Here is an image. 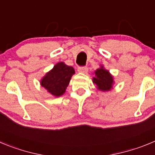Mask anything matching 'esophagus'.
Returning <instances> with one entry per match:
<instances>
[{
  "label": "esophagus",
  "instance_id": "34e87169",
  "mask_svg": "<svg viewBox=\"0 0 155 155\" xmlns=\"http://www.w3.org/2000/svg\"><path fill=\"white\" fill-rule=\"evenodd\" d=\"M78 72H80V73L86 74L88 71V68H87V67H79V68H78Z\"/></svg>",
  "mask_w": 155,
  "mask_h": 155
}]
</instances>
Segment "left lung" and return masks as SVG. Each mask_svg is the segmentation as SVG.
Wrapping results in <instances>:
<instances>
[{
    "mask_svg": "<svg viewBox=\"0 0 155 155\" xmlns=\"http://www.w3.org/2000/svg\"><path fill=\"white\" fill-rule=\"evenodd\" d=\"M93 83L97 85V88L102 91H108L112 88L114 84L113 76L103 66L94 71Z\"/></svg>",
    "mask_w": 155,
    "mask_h": 155,
    "instance_id": "8db88e82",
    "label": "left lung"
}]
</instances>
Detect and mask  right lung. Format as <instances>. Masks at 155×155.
Here are the masks:
<instances>
[{
  "instance_id": "1",
  "label": "right lung",
  "mask_w": 155,
  "mask_h": 155,
  "mask_svg": "<svg viewBox=\"0 0 155 155\" xmlns=\"http://www.w3.org/2000/svg\"><path fill=\"white\" fill-rule=\"evenodd\" d=\"M74 73V68L68 66L64 62H59L45 74L41 81V84L50 94L55 97H60L64 94Z\"/></svg>"
}]
</instances>
